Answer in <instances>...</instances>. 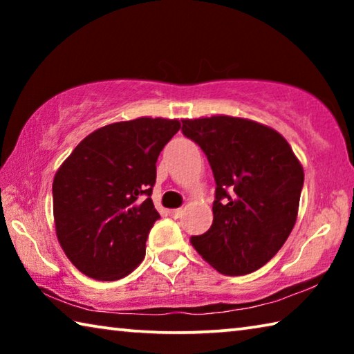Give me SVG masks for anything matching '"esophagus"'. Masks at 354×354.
<instances>
[{
    "mask_svg": "<svg viewBox=\"0 0 354 354\" xmlns=\"http://www.w3.org/2000/svg\"><path fill=\"white\" fill-rule=\"evenodd\" d=\"M181 212H183L181 209H171V211H169V215L171 218H178L179 215H181Z\"/></svg>",
    "mask_w": 354,
    "mask_h": 354,
    "instance_id": "esophagus-1",
    "label": "esophagus"
}]
</instances>
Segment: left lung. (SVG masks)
<instances>
[{
    "instance_id": "1",
    "label": "left lung",
    "mask_w": 354,
    "mask_h": 354,
    "mask_svg": "<svg viewBox=\"0 0 354 354\" xmlns=\"http://www.w3.org/2000/svg\"><path fill=\"white\" fill-rule=\"evenodd\" d=\"M215 179L214 220L190 243L220 273L241 277L272 259L297 220L304 173L277 131L227 115L183 120Z\"/></svg>"
}]
</instances>
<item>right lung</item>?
<instances>
[{"label":"right lung","mask_w":354,"mask_h":354,"mask_svg":"<svg viewBox=\"0 0 354 354\" xmlns=\"http://www.w3.org/2000/svg\"><path fill=\"white\" fill-rule=\"evenodd\" d=\"M181 123L136 118L88 134L53 181L56 234L71 263L87 277L115 281L145 257L154 221L156 162Z\"/></svg>","instance_id":"add662e5"}]
</instances>
